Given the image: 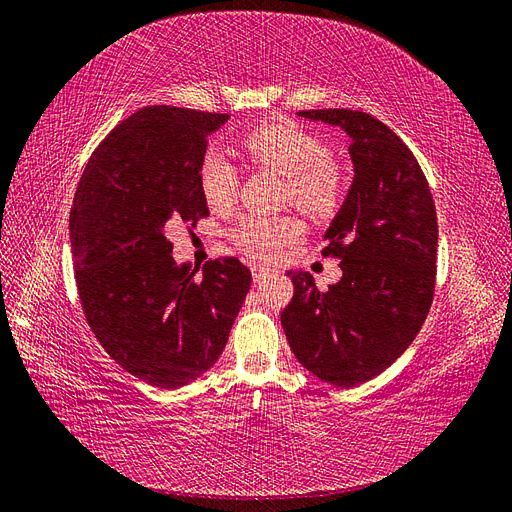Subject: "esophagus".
Masks as SVG:
<instances>
[{"label":"esophagus","instance_id":"1","mask_svg":"<svg viewBox=\"0 0 512 512\" xmlns=\"http://www.w3.org/2000/svg\"><path fill=\"white\" fill-rule=\"evenodd\" d=\"M271 273H273L271 269L262 267V265H254V267H252V277H254V282H262V280H265V277H269Z\"/></svg>","mask_w":512,"mask_h":512}]
</instances>
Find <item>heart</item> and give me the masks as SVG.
Wrapping results in <instances>:
<instances>
[{"instance_id": "1", "label": "heart", "mask_w": 512, "mask_h": 512, "mask_svg": "<svg viewBox=\"0 0 512 512\" xmlns=\"http://www.w3.org/2000/svg\"><path fill=\"white\" fill-rule=\"evenodd\" d=\"M239 145L252 164L286 177V198L309 218H329L342 203L344 175L318 136L286 121H265ZM200 190L211 209H224L235 198L237 173L220 153H207L200 164ZM299 235V224L286 215L252 213L232 230L241 250L260 260H273Z\"/></svg>"}]
</instances>
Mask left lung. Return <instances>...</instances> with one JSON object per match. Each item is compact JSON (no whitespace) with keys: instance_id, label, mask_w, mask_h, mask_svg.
I'll list each match as a JSON object with an SVG mask.
<instances>
[{"instance_id":"obj_1","label":"left lung","mask_w":512,"mask_h":512,"mask_svg":"<svg viewBox=\"0 0 512 512\" xmlns=\"http://www.w3.org/2000/svg\"><path fill=\"white\" fill-rule=\"evenodd\" d=\"M297 115L350 136L354 177L324 232L322 254L342 260V280L320 292L309 273L288 271L282 327L307 371L350 389L391 367L423 327L436 288V205L412 151L382 121L348 108Z\"/></svg>"}]
</instances>
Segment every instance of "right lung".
Here are the masks:
<instances>
[{"mask_svg": "<svg viewBox=\"0 0 512 512\" xmlns=\"http://www.w3.org/2000/svg\"><path fill=\"white\" fill-rule=\"evenodd\" d=\"M222 113L145 106L91 153L70 211L76 288L102 348L138 380L179 389L205 374L228 335L252 273L215 258L177 265L166 230L207 218L200 164Z\"/></svg>", "mask_w": 512, "mask_h": 512, "instance_id": "add662e5", "label": "right lung"}]
</instances>
